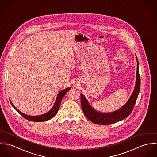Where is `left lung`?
<instances>
[{"mask_svg":"<svg viewBox=\"0 0 157 157\" xmlns=\"http://www.w3.org/2000/svg\"><path fill=\"white\" fill-rule=\"evenodd\" d=\"M136 58V78L134 91L128 102L120 109L111 112L103 113L95 111L90 105L85 96L81 94V105L85 115L94 123L101 125L112 124L127 118L132 111L140 90V77L138 61Z\"/></svg>","mask_w":157,"mask_h":157,"instance_id":"1","label":"left lung"}]
</instances>
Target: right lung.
<instances>
[{
	"instance_id": "right-lung-1",
	"label": "right lung",
	"mask_w": 157,
	"mask_h": 157,
	"mask_svg": "<svg viewBox=\"0 0 157 157\" xmlns=\"http://www.w3.org/2000/svg\"><path fill=\"white\" fill-rule=\"evenodd\" d=\"M71 88H67L65 90H62L61 91L59 92V93L58 94L57 96V98L56 100V102L53 106V107L52 108V109L49 111V112L46 113L45 114L41 115H37V116H31V115H28L26 114H25L22 112L19 111L14 106V105L12 103V102L10 100L11 104V105L13 106V108L19 112L22 117H23L25 118H26L28 120L31 121H35V122H42V121H45L46 120H50L51 118H52L58 112L59 108H60V105L61 103V101L62 100V98H63V97L65 96V95L67 93V92L70 90Z\"/></svg>"
}]
</instances>
